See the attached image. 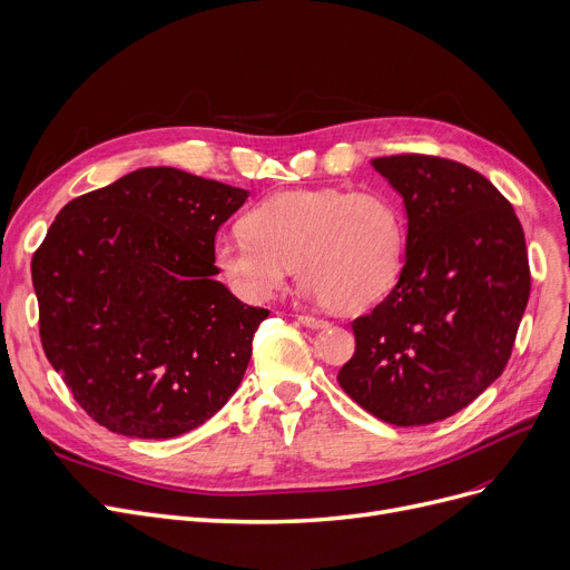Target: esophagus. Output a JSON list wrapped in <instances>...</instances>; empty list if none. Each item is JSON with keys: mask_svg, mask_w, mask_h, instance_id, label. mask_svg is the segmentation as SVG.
I'll list each match as a JSON object with an SVG mask.
<instances>
[{"mask_svg": "<svg viewBox=\"0 0 570 570\" xmlns=\"http://www.w3.org/2000/svg\"><path fill=\"white\" fill-rule=\"evenodd\" d=\"M299 322L304 324V327H308V330H324V327H330V322L317 320V317H313V315H299Z\"/></svg>", "mask_w": 570, "mask_h": 570, "instance_id": "esophagus-1", "label": "esophagus"}]
</instances>
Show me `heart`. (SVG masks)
I'll return each instance as SVG.
<instances>
[{"label": "heart", "mask_w": 570, "mask_h": 570, "mask_svg": "<svg viewBox=\"0 0 570 570\" xmlns=\"http://www.w3.org/2000/svg\"><path fill=\"white\" fill-rule=\"evenodd\" d=\"M246 225L213 243L215 266L246 302H268L294 264L304 299L341 313L377 304L399 278L405 236L385 195L285 189L250 208Z\"/></svg>", "instance_id": "heart-1"}]
</instances>
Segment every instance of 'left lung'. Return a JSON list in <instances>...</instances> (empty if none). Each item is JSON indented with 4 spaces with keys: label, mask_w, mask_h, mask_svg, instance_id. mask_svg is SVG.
<instances>
[{
    "label": "left lung",
    "mask_w": 570,
    "mask_h": 570,
    "mask_svg": "<svg viewBox=\"0 0 570 570\" xmlns=\"http://www.w3.org/2000/svg\"><path fill=\"white\" fill-rule=\"evenodd\" d=\"M403 199L409 232L399 283L352 322L355 355L338 385L396 426L445 420L503 373L531 276L522 225L499 189L459 161L375 157Z\"/></svg>",
    "instance_id": "obj_1"
}]
</instances>
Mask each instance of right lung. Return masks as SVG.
<instances>
[{"mask_svg": "<svg viewBox=\"0 0 570 570\" xmlns=\"http://www.w3.org/2000/svg\"><path fill=\"white\" fill-rule=\"evenodd\" d=\"M248 189L171 167L76 197L32 257L39 334L73 399L129 439H174L243 381L266 308L215 276L218 229Z\"/></svg>", "mask_w": 570, "mask_h": 570, "instance_id": "add662e5", "label": "right lung"}]
</instances>
